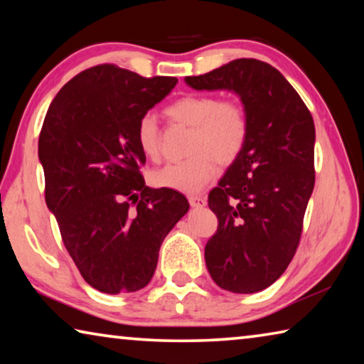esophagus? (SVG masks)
I'll use <instances>...</instances> for the list:
<instances>
[{
  "instance_id": "esophagus-1",
  "label": "esophagus",
  "mask_w": 364,
  "mask_h": 364,
  "mask_svg": "<svg viewBox=\"0 0 364 364\" xmlns=\"http://www.w3.org/2000/svg\"><path fill=\"white\" fill-rule=\"evenodd\" d=\"M188 200L191 207H205L207 204V199L202 196H189Z\"/></svg>"
}]
</instances>
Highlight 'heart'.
<instances>
[{
    "instance_id": "heart-1",
    "label": "heart",
    "mask_w": 364,
    "mask_h": 364,
    "mask_svg": "<svg viewBox=\"0 0 364 364\" xmlns=\"http://www.w3.org/2000/svg\"><path fill=\"white\" fill-rule=\"evenodd\" d=\"M170 120L193 128L181 162L167 164L151 175L152 184L181 193H197L212 180L215 162L230 165L241 156L250 134L247 110L241 102L213 95H186L165 109ZM136 143L147 159L160 156L162 134L156 115L144 114L136 125Z\"/></svg>"
}]
</instances>
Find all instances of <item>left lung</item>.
Returning a JSON list of instances; mask_svg holds the SVG:
<instances>
[{"label": "left lung", "instance_id": "left-lung-1", "mask_svg": "<svg viewBox=\"0 0 364 364\" xmlns=\"http://www.w3.org/2000/svg\"><path fill=\"white\" fill-rule=\"evenodd\" d=\"M194 90L234 91L247 110L244 151L208 194L217 232L205 245L212 279L254 294L284 273L299 247L315 186V123L292 85L263 60L236 59L199 77Z\"/></svg>", "mask_w": 364, "mask_h": 364}]
</instances>
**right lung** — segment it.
I'll return each instance as SVG.
<instances>
[{
	"label": "right lung",
	"mask_w": 364,
	"mask_h": 364,
	"mask_svg": "<svg viewBox=\"0 0 364 364\" xmlns=\"http://www.w3.org/2000/svg\"><path fill=\"white\" fill-rule=\"evenodd\" d=\"M114 64L80 72L54 97L38 139L45 199L67 252L91 287L106 294L149 284L164 239L184 213L178 191L147 188L136 125L175 88Z\"/></svg>",
	"instance_id": "obj_1"
}]
</instances>
